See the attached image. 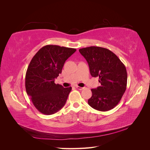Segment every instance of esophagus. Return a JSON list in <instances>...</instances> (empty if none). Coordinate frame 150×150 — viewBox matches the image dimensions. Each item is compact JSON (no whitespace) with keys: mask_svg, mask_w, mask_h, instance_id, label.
Returning <instances> with one entry per match:
<instances>
[{"mask_svg":"<svg viewBox=\"0 0 150 150\" xmlns=\"http://www.w3.org/2000/svg\"><path fill=\"white\" fill-rule=\"evenodd\" d=\"M76 88L78 89H79V90H82V89H84V88H82V87H80V86H76Z\"/></svg>","mask_w":150,"mask_h":150,"instance_id":"1","label":"esophagus"}]
</instances>
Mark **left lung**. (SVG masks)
<instances>
[{
  "label": "left lung",
  "mask_w": 150,
  "mask_h": 150,
  "mask_svg": "<svg viewBox=\"0 0 150 150\" xmlns=\"http://www.w3.org/2000/svg\"><path fill=\"white\" fill-rule=\"evenodd\" d=\"M87 61L91 75L99 77L101 86L92 89L89 105L95 110L107 111L120 101L127 86L126 67L115 54L108 49L91 46L80 49Z\"/></svg>",
  "instance_id": "left-lung-1"
}]
</instances>
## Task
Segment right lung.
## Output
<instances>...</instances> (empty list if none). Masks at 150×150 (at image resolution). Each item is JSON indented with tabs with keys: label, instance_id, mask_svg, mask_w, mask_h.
<instances>
[{
	"label": "right lung",
	"instance_id": "obj_1",
	"mask_svg": "<svg viewBox=\"0 0 150 150\" xmlns=\"http://www.w3.org/2000/svg\"><path fill=\"white\" fill-rule=\"evenodd\" d=\"M76 49L47 45L32 59L25 74V89L37 110L44 115L56 113L65 105L71 87L54 83L66 61Z\"/></svg>",
	"mask_w": 150,
	"mask_h": 150
}]
</instances>
